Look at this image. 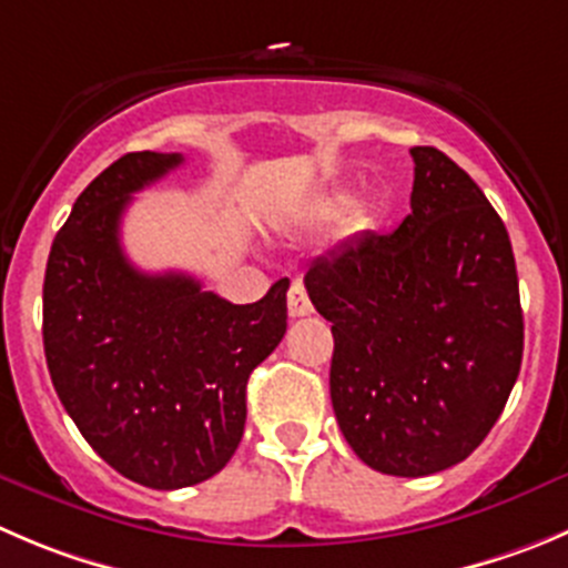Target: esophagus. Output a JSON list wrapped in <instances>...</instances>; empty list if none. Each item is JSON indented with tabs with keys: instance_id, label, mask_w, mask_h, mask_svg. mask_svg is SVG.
I'll list each match as a JSON object with an SVG mask.
<instances>
[{
	"instance_id": "obj_1",
	"label": "esophagus",
	"mask_w": 568,
	"mask_h": 568,
	"mask_svg": "<svg viewBox=\"0 0 568 568\" xmlns=\"http://www.w3.org/2000/svg\"><path fill=\"white\" fill-rule=\"evenodd\" d=\"M287 310H290V317L312 315V301H310V295H306V287L301 284V281H295L293 287H290Z\"/></svg>"
}]
</instances>
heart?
Here are the masks:
<instances>
[{"label": "heart", "mask_w": 568, "mask_h": 568, "mask_svg": "<svg viewBox=\"0 0 568 568\" xmlns=\"http://www.w3.org/2000/svg\"><path fill=\"white\" fill-rule=\"evenodd\" d=\"M351 200L348 197H328V200H321L315 209L310 212V223L312 225H323V223H332V220H337L339 214L348 209Z\"/></svg>", "instance_id": "obj_1"}]
</instances>
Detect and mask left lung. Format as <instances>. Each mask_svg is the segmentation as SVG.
Returning <instances> with one entry per match:
<instances>
[{"label": "left lung", "mask_w": 568, "mask_h": 568, "mask_svg": "<svg viewBox=\"0 0 568 568\" xmlns=\"http://www.w3.org/2000/svg\"><path fill=\"white\" fill-rule=\"evenodd\" d=\"M413 212L317 258L304 284L332 323L328 387L365 466L426 477L466 460L518 379L524 317L510 236L446 153L409 150Z\"/></svg>", "instance_id": "8db88e82"}]
</instances>
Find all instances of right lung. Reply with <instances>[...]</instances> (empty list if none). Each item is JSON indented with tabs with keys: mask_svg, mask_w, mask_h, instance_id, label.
Segmentation results:
<instances>
[{
	"mask_svg": "<svg viewBox=\"0 0 568 568\" xmlns=\"http://www.w3.org/2000/svg\"><path fill=\"white\" fill-rule=\"evenodd\" d=\"M183 164L128 153L74 200L44 275V354L91 449L155 490L223 471L245 432V387L287 332V287L231 304L186 273H142L119 242L133 192Z\"/></svg>",
	"mask_w": 568,
	"mask_h": 568,
	"instance_id": "right-lung-1",
	"label": "right lung"
}]
</instances>
